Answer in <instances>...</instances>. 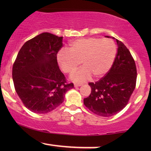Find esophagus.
<instances>
[{
    "label": "esophagus",
    "mask_w": 151,
    "mask_h": 151,
    "mask_svg": "<svg viewBox=\"0 0 151 151\" xmlns=\"http://www.w3.org/2000/svg\"><path fill=\"white\" fill-rule=\"evenodd\" d=\"M82 85V84H77V83H76V84H74V87H78V86H81Z\"/></svg>",
    "instance_id": "1"
}]
</instances>
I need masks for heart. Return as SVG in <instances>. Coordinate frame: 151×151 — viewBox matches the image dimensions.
Masks as SVG:
<instances>
[{"instance_id":"b5f03b06","label":"heart","mask_w":151,"mask_h":151,"mask_svg":"<svg viewBox=\"0 0 151 151\" xmlns=\"http://www.w3.org/2000/svg\"><path fill=\"white\" fill-rule=\"evenodd\" d=\"M116 55V47L112 40L86 37L71 42L67 51H59L57 61L62 72L67 74L75 72L81 62L82 67L71 78L74 81H84L91 75L104 77L113 65Z\"/></svg>"}]
</instances>
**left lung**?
Listing matches in <instances>:
<instances>
[{"instance_id":"obj_1","label":"left lung","mask_w":151,"mask_h":151,"mask_svg":"<svg viewBox=\"0 0 151 151\" xmlns=\"http://www.w3.org/2000/svg\"><path fill=\"white\" fill-rule=\"evenodd\" d=\"M116 40L118 49L113 65L106 76L89 83L91 93L84 99L86 107L103 117L121 111L127 105L136 84V66L132 55L124 43Z\"/></svg>"}]
</instances>
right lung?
<instances>
[{"label":"right lung","mask_w":151,"mask_h":151,"mask_svg":"<svg viewBox=\"0 0 151 151\" xmlns=\"http://www.w3.org/2000/svg\"><path fill=\"white\" fill-rule=\"evenodd\" d=\"M62 37L43 32L22 45L13 65L15 89L27 109L36 114L52 111L74 88L60 71L57 55Z\"/></svg>","instance_id":"1"}]
</instances>
